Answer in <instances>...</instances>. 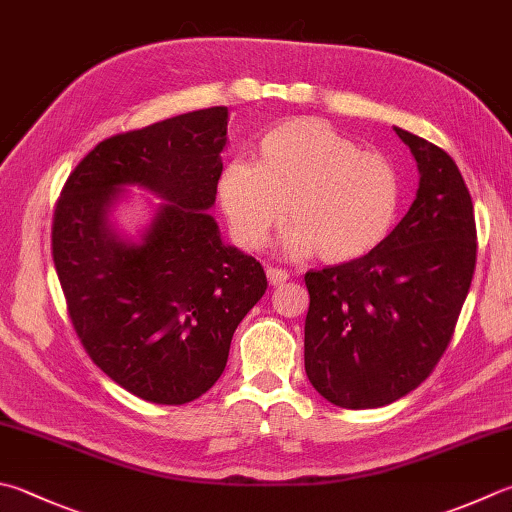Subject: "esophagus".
Segmentation results:
<instances>
[{
    "label": "esophagus",
    "mask_w": 512,
    "mask_h": 512,
    "mask_svg": "<svg viewBox=\"0 0 512 512\" xmlns=\"http://www.w3.org/2000/svg\"><path fill=\"white\" fill-rule=\"evenodd\" d=\"M289 278V274L285 272V269H281V267H272L269 265L267 267V281L272 283V285H283L285 281Z\"/></svg>",
    "instance_id": "34e87169"
}]
</instances>
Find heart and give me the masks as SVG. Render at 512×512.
Wrapping results in <instances>:
<instances>
[{
    "instance_id": "obj_1",
    "label": "heart",
    "mask_w": 512,
    "mask_h": 512,
    "mask_svg": "<svg viewBox=\"0 0 512 512\" xmlns=\"http://www.w3.org/2000/svg\"><path fill=\"white\" fill-rule=\"evenodd\" d=\"M263 160L231 158L218 200L231 234L247 249L263 247L289 211L285 249H318L327 263H347L379 247L397 223L399 173L381 153L361 151L323 120H292L260 142Z\"/></svg>"
}]
</instances>
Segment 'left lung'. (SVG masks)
I'll return each instance as SVG.
<instances>
[{
	"label": "left lung",
	"instance_id": "8db88e82",
	"mask_svg": "<svg viewBox=\"0 0 512 512\" xmlns=\"http://www.w3.org/2000/svg\"><path fill=\"white\" fill-rule=\"evenodd\" d=\"M419 169L417 198L370 254L305 274V372L334 406L381 408L435 370L477 260L475 209L437 144L394 127Z\"/></svg>",
	"mask_w": 512,
	"mask_h": 512
}]
</instances>
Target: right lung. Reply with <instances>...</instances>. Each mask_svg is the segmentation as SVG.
<instances>
[{"label":"right lung","instance_id":"obj_1","mask_svg":"<svg viewBox=\"0 0 512 512\" xmlns=\"http://www.w3.org/2000/svg\"><path fill=\"white\" fill-rule=\"evenodd\" d=\"M227 120V106H211L100 142L53 214V263L86 354L162 406L194 401L220 379L231 336L267 289L263 265L225 245L207 214ZM124 186L163 198L140 241L110 223Z\"/></svg>","mask_w":512,"mask_h":512}]
</instances>
